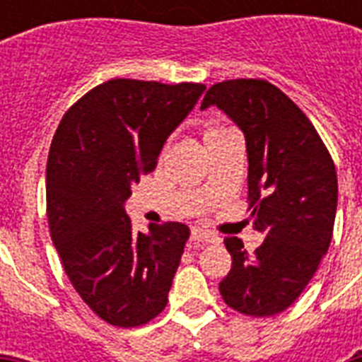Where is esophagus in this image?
Segmentation results:
<instances>
[{
	"label": "esophagus",
	"instance_id": "1",
	"mask_svg": "<svg viewBox=\"0 0 362 362\" xmlns=\"http://www.w3.org/2000/svg\"><path fill=\"white\" fill-rule=\"evenodd\" d=\"M220 238L212 235V233L204 231V229H192V242L197 246H203L206 242H218Z\"/></svg>",
	"mask_w": 362,
	"mask_h": 362
}]
</instances>
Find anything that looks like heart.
Here are the masks:
<instances>
[{"label":"heart","instance_id":"1","mask_svg":"<svg viewBox=\"0 0 362 362\" xmlns=\"http://www.w3.org/2000/svg\"><path fill=\"white\" fill-rule=\"evenodd\" d=\"M229 129V127H226V125L221 124H216V122H210V124H206V127H204V141L206 139H210L212 135H218V133H221V131Z\"/></svg>","mask_w":362,"mask_h":362}]
</instances>
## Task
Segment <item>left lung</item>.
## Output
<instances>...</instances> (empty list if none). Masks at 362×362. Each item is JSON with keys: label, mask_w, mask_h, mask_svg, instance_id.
Wrapping results in <instances>:
<instances>
[{"label": "left lung", "mask_w": 362, "mask_h": 362, "mask_svg": "<svg viewBox=\"0 0 362 362\" xmlns=\"http://www.w3.org/2000/svg\"><path fill=\"white\" fill-rule=\"evenodd\" d=\"M246 136L247 201L263 244L253 253L226 238L233 264L220 281L227 306L252 317L289 308L329 250L338 203L337 169L314 124L274 84L237 78L209 88Z\"/></svg>", "instance_id": "1"}]
</instances>
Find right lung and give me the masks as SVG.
<instances>
[{
    "label": "right lung",
    "mask_w": 362,
    "mask_h": 362,
    "mask_svg": "<svg viewBox=\"0 0 362 362\" xmlns=\"http://www.w3.org/2000/svg\"><path fill=\"white\" fill-rule=\"evenodd\" d=\"M204 88L112 78L82 95L56 129L47 161L50 237L76 293L110 325H144L167 306L189 229L167 221L135 233L124 203Z\"/></svg>",
    "instance_id": "1"
}]
</instances>
